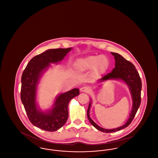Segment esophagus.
<instances>
[{
  "label": "esophagus",
  "mask_w": 158,
  "mask_h": 158,
  "mask_svg": "<svg viewBox=\"0 0 158 158\" xmlns=\"http://www.w3.org/2000/svg\"><path fill=\"white\" fill-rule=\"evenodd\" d=\"M81 90L82 92H86V93H88L90 90V89L89 87L88 86H83L82 88H81Z\"/></svg>",
  "instance_id": "34e87169"
}]
</instances>
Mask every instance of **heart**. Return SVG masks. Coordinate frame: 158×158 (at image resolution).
<instances>
[{"label":"heart","mask_w":158,"mask_h":158,"mask_svg":"<svg viewBox=\"0 0 158 158\" xmlns=\"http://www.w3.org/2000/svg\"><path fill=\"white\" fill-rule=\"evenodd\" d=\"M110 61L107 57L103 55L88 56L76 60L74 66L76 69L83 73L93 69L96 75H102L108 69Z\"/></svg>","instance_id":"b5f03b06"}]
</instances>
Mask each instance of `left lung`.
Here are the masks:
<instances>
[{"instance_id":"8db88e82","label":"left lung","mask_w":158,"mask_h":158,"mask_svg":"<svg viewBox=\"0 0 158 158\" xmlns=\"http://www.w3.org/2000/svg\"><path fill=\"white\" fill-rule=\"evenodd\" d=\"M111 53L114 57L115 61V68L113 69L111 73H108L103 77L99 79L98 82H103L110 79H115L124 82L129 88L133 101V105L129 117L124 125L113 129H105L99 127L90 118L89 112L92 104V100L90 99L87 111L88 120L94 127L96 128L98 130L104 133L115 132L128 126L133 120L141 102L142 81L139 73L135 69V66L131 62L126 60L120 54L116 53Z\"/></svg>"}]
</instances>
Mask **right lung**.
Instances as JSON below:
<instances>
[{
    "label": "right lung",
    "mask_w": 158,
    "mask_h": 158,
    "mask_svg": "<svg viewBox=\"0 0 158 158\" xmlns=\"http://www.w3.org/2000/svg\"><path fill=\"white\" fill-rule=\"evenodd\" d=\"M72 48L49 49L34 57L28 63L21 77V98L31 123L48 131H54L63 127L68 120V105L72 98L79 95V89L74 88L56 97L51 109L43 111L38 106L36 98L40 78L50 67L58 64Z\"/></svg>",
    "instance_id": "right-lung-1"
}]
</instances>
